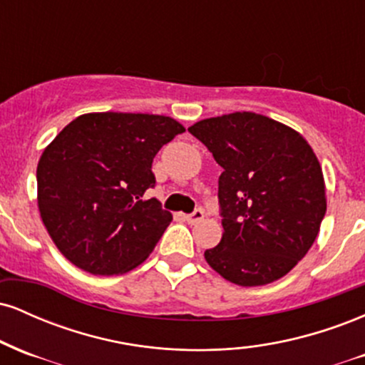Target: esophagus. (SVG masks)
Segmentation results:
<instances>
[{
	"label": "esophagus",
	"instance_id": "1",
	"mask_svg": "<svg viewBox=\"0 0 365 365\" xmlns=\"http://www.w3.org/2000/svg\"><path fill=\"white\" fill-rule=\"evenodd\" d=\"M185 217H187L188 223L194 225V223H199V221L202 220V217H204V212H202V209H195V211L192 212V215H187Z\"/></svg>",
	"mask_w": 365,
	"mask_h": 365
}]
</instances>
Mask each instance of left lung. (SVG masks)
I'll return each mask as SVG.
<instances>
[{
	"label": "left lung",
	"mask_w": 365,
	"mask_h": 365,
	"mask_svg": "<svg viewBox=\"0 0 365 365\" xmlns=\"http://www.w3.org/2000/svg\"><path fill=\"white\" fill-rule=\"evenodd\" d=\"M188 132L223 168V237L204 252L207 264L240 287L283 278L309 252L326 215L324 177L309 142L252 111L200 120Z\"/></svg>",
	"instance_id": "obj_1"
}]
</instances>
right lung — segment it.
I'll return each mask as SVG.
<instances>
[{
  "label": "right lung",
  "instance_id": "add662e5",
  "mask_svg": "<svg viewBox=\"0 0 365 365\" xmlns=\"http://www.w3.org/2000/svg\"><path fill=\"white\" fill-rule=\"evenodd\" d=\"M182 123L149 113H86L37 165V206L58 250L91 274H123L153 252L173 216L158 199L153 159Z\"/></svg>",
  "mask_w": 365,
  "mask_h": 365
}]
</instances>
